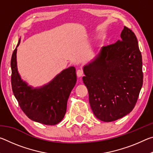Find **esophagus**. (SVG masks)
<instances>
[{"instance_id":"1","label":"esophagus","mask_w":153,"mask_h":153,"mask_svg":"<svg viewBox=\"0 0 153 153\" xmlns=\"http://www.w3.org/2000/svg\"><path fill=\"white\" fill-rule=\"evenodd\" d=\"M83 74H84V72H83L82 69H78V70L77 71V77H81L83 76Z\"/></svg>"}]
</instances>
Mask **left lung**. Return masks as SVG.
<instances>
[{"mask_svg": "<svg viewBox=\"0 0 153 153\" xmlns=\"http://www.w3.org/2000/svg\"><path fill=\"white\" fill-rule=\"evenodd\" d=\"M121 38L102 46L94 60L83 67V82L92 112L105 122L119 120L133 110L143 84L136 36L125 26Z\"/></svg>", "mask_w": 153, "mask_h": 153, "instance_id": "obj_1", "label": "left lung"}]
</instances>
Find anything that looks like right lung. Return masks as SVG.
Returning <instances> with one entry per match:
<instances>
[{
  "label": "right lung",
  "instance_id": "1",
  "mask_svg": "<svg viewBox=\"0 0 153 153\" xmlns=\"http://www.w3.org/2000/svg\"><path fill=\"white\" fill-rule=\"evenodd\" d=\"M20 40L11 61L13 92L22 110L30 120L45 125H56L66 113L67 100L77 81L76 68L70 67L64 69L41 87L29 86L18 72L17 48Z\"/></svg>",
  "mask_w": 153,
  "mask_h": 153
}]
</instances>
